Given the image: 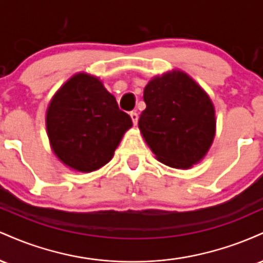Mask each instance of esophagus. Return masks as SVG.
<instances>
[{
  "label": "esophagus",
  "mask_w": 263,
  "mask_h": 263,
  "mask_svg": "<svg viewBox=\"0 0 263 263\" xmlns=\"http://www.w3.org/2000/svg\"><path fill=\"white\" fill-rule=\"evenodd\" d=\"M129 116H131V120H132V122H134V125H137V122H138V114L137 112H134V111H132V112L129 114Z\"/></svg>",
  "instance_id": "esophagus-1"
}]
</instances>
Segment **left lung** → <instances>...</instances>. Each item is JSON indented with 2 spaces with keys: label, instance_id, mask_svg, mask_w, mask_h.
Here are the masks:
<instances>
[{
  "label": "left lung",
  "instance_id": "1",
  "mask_svg": "<svg viewBox=\"0 0 263 263\" xmlns=\"http://www.w3.org/2000/svg\"><path fill=\"white\" fill-rule=\"evenodd\" d=\"M138 127L163 164L188 170L204 158L215 137V108L188 74L172 70L153 78L143 91Z\"/></svg>",
  "mask_w": 263,
  "mask_h": 263
}]
</instances>
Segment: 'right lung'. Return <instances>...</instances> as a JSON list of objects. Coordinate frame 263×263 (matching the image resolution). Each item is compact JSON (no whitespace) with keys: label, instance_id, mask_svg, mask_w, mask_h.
I'll return each instance as SVG.
<instances>
[{"label":"right lung","instance_id":"1","mask_svg":"<svg viewBox=\"0 0 263 263\" xmlns=\"http://www.w3.org/2000/svg\"><path fill=\"white\" fill-rule=\"evenodd\" d=\"M45 125L59 161L70 170L90 173L111 161L132 120L99 78L78 73L50 100Z\"/></svg>","mask_w":263,"mask_h":263}]
</instances>
